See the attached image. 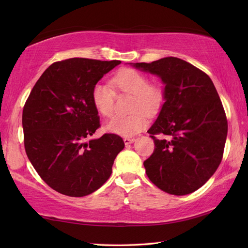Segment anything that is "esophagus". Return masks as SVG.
<instances>
[{
	"label": "esophagus",
	"mask_w": 248,
	"mask_h": 248,
	"mask_svg": "<svg viewBox=\"0 0 248 248\" xmlns=\"http://www.w3.org/2000/svg\"><path fill=\"white\" fill-rule=\"evenodd\" d=\"M134 140H135V139H132V138H124V145H129V144H132Z\"/></svg>",
	"instance_id": "1"
}]
</instances>
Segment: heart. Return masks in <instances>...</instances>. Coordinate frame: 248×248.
I'll list each match as a JSON object with an SVG mask.
<instances>
[{"label":"heart","instance_id":"b5f03b06","mask_svg":"<svg viewBox=\"0 0 248 248\" xmlns=\"http://www.w3.org/2000/svg\"><path fill=\"white\" fill-rule=\"evenodd\" d=\"M133 94L129 116H116L107 124L108 131L123 136H133L148 124V115L159 110L164 102V91L157 84H151L145 73L133 68H121L116 71L110 84L98 82L92 89V102L99 115L109 118L114 114L115 91Z\"/></svg>","mask_w":248,"mask_h":248}]
</instances>
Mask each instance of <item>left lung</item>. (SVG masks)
Listing matches in <instances>:
<instances>
[{
	"label": "left lung",
	"mask_w": 248,
	"mask_h": 248,
	"mask_svg": "<svg viewBox=\"0 0 248 248\" xmlns=\"http://www.w3.org/2000/svg\"><path fill=\"white\" fill-rule=\"evenodd\" d=\"M134 66L165 84V102L148 130L155 150L144 162L147 176L168 194L193 193L217 170L227 138V117L214 84L207 73L178 57Z\"/></svg>",
	"instance_id": "8db88e82"
}]
</instances>
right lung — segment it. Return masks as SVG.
Here are the masks:
<instances>
[{
  "label": "right lung",
  "mask_w": 248,
  "mask_h": 248,
  "mask_svg": "<svg viewBox=\"0 0 248 248\" xmlns=\"http://www.w3.org/2000/svg\"><path fill=\"white\" fill-rule=\"evenodd\" d=\"M120 61L73 57L46 68L22 113L24 148L40 178L54 191L83 197L108 181L124 143L105 133L86 143L100 128L92 102L94 84Z\"/></svg>",
  "instance_id": "right-lung-1"
}]
</instances>
